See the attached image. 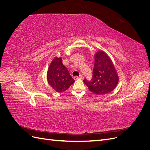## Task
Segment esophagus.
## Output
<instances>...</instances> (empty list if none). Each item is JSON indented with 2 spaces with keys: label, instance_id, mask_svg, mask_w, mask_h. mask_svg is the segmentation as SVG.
I'll use <instances>...</instances> for the list:
<instances>
[{
  "label": "esophagus",
  "instance_id": "1",
  "mask_svg": "<svg viewBox=\"0 0 150 150\" xmlns=\"http://www.w3.org/2000/svg\"><path fill=\"white\" fill-rule=\"evenodd\" d=\"M74 79H83V76L82 75H80L79 76H75Z\"/></svg>",
  "mask_w": 150,
  "mask_h": 150
}]
</instances>
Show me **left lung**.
Returning <instances> with one entry per match:
<instances>
[{"label": "left lung", "instance_id": "1", "mask_svg": "<svg viewBox=\"0 0 150 150\" xmlns=\"http://www.w3.org/2000/svg\"><path fill=\"white\" fill-rule=\"evenodd\" d=\"M91 92L101 95L111 92L118 83L119 77L111 58L103 51L94 55V65L91 81L84 79Z\"/></svg>", "mask_w": 150, "mask_h": 150}]
</instances>
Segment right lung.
<instances>
[{
    "label": "right lung",
    "instance_id": "right-lung-1",
    "mask_svg": "<svg viewBox=\"0 0 150 150\" xmlns=\"http://www.w3.org/2000/svg\"><path fill=\"white\" fill-rule=\"evenodd\" d=\"M47 79L48 84L57 93L65 91L75 81L63 65L61 57H55L51 61L47 72Z\"/></svg>",
    "mask_w": 150,
    "mask_h": 150
}]
</instances>
